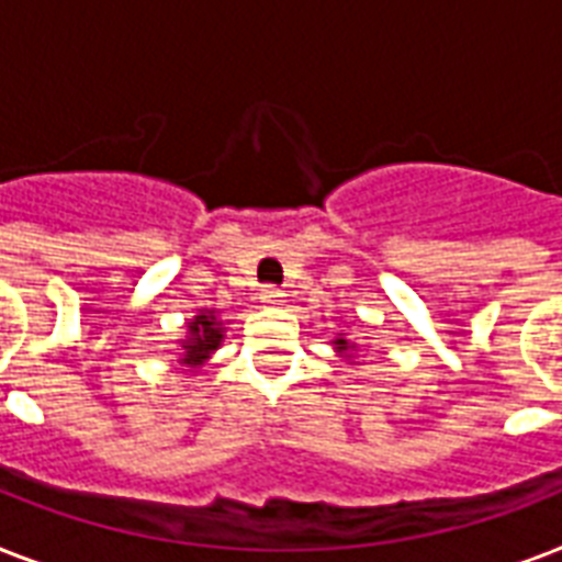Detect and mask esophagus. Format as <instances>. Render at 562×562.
<instances>
[{
	"label": "esophagus",
	"instance_id": "obj_1",
	"mask_svg": "<svg viewBox=\"0 0 562 562\" xmlns=\"http://www.w3.org/2000/svg\"><path fill=\"white\" fill-rule=\"evenodd\" d=\"M285 297L280 289H273V285H265L262 291H259V303H265V306H277L280 300Z\"/></svg>",
	"mask_w": 562,
	"mask_h": 562
}]
</instances>
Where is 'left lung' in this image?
Here are the masks:
<instances>
[{"mask_svg":"<svg viewBox=\"0 0 562 562\" xmlns=\"http://www.w3.org/2000/svg\"><path fill=\"white\" fill-rule=\"evenodd\" d=\"M333 347L338 352H344L347 359H352V347H356V344H350V341H347V338H344V335H338V338H335V341H333Z\"/></svg>","mask_w":562,"mask_h":562,"instance_id":"1","label":"left lung"}]
</instances>
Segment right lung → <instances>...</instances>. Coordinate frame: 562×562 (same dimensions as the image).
<instances>
[{
  "label": "right lung",
  "instance_id": "add662e5",
  "mask_svg": "<svg viewBox=\"0 0 562 562\" xmlns=\"http://www.w3.org/2000/svg\"><path fill=\"white\" fill-rule=\"evenodd\" d=\"M221 341H224V324L215 317V312L201 308V312L189 321L187 338H183V344H180V347H183L180 364L192 370L201 368L203 361L218 350Z\"/></svg>",
  "mask_w": 562,
  "mask_h": 562
}]
</instances>
